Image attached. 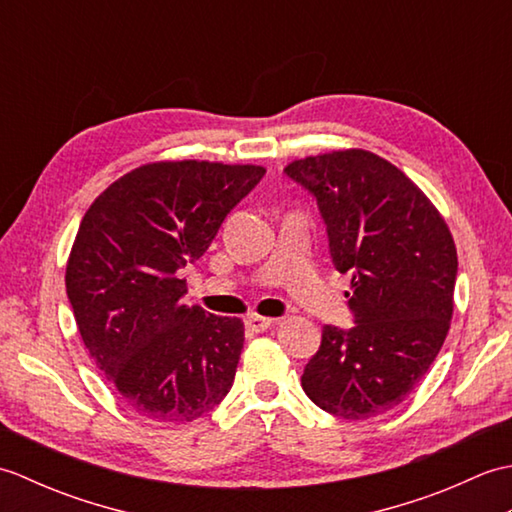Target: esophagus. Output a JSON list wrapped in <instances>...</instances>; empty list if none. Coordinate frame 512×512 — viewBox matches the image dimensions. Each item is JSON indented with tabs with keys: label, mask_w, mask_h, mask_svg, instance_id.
Here are the masks:
<instances>
[{
	"label": "esophagus",
	"mask_w": 512,
	"mask_h": 512,
	"mask_svg": "<svg viewBox=\"0 0 512 512\" xmlns=\"http://www.w3.org/2000/svg\"><path fill=\"white\" fill-rule=\"evenodd\" d=\"M273 323H275V319L262 317V314H248V317H246V325L253 332H266Z\"/></svg>",
	"instance_id": "obj_1"
}]
</instances>
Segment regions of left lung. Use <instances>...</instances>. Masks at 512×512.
Instances as JSON below:
<instances>
[{
    "label": "left lung",
    "instance_id": "obj_1",
    "mask_svg": "<svg viewBox=\"0 0 512 512\" xmlns=\"http://www.w3.org/2000/svg\"><path fill=\"white\" fill-rule=\"evenodd\" d=\"M317 200L354 325H323L301 376L314 405L367 420L405 400L436 361L453 314L458 253L447 222L405 173L365 149L284 169Z\"/></svg>",
    "mask_w": 512,
    "mask_h": 512
}]
</instances>
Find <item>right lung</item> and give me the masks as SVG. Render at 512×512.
Instances as JSON below:
<instances>
[{"instance_id": "add662e5", "label": "right lung", "mask_w": 512, "mask_h": 512, "mask_svg": "<svg viewBox=\"0 0 512 512\" xmlns=\"http://www.w3.org/2000/svg\"><path fill=\"white\" fill-rule=\"evenodd\" d=\"M266 169L151 162L125 173L83 215L65 290L92 361L140 416L191 422L233 387L244 323L184 306L180 270Z\"/></svg>"}]
</instances>
